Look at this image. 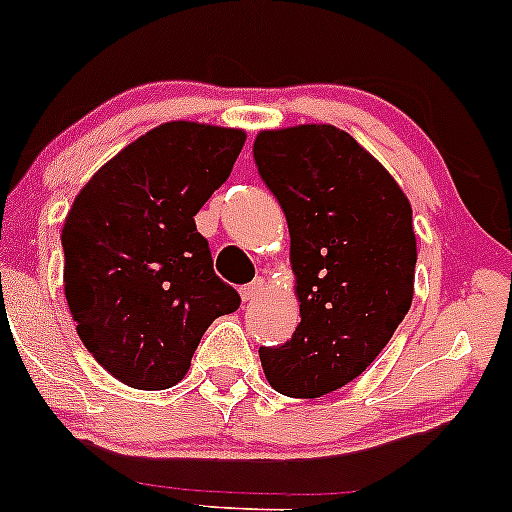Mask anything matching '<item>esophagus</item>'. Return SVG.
<instances>
[{
    "label": "esophagus",
    "instance_id": "esophagus-1",
    "mask_svg": "<svg viewBox=\"0 0 512 512\" xmlns=\"http://www.w3.org/2000/svg\"><path fill=\"white\" fill-rule=\"evenodd\" d=\"M262 291H265V279H260V277H257L255 282L240 286V296H243V301H255Z\"/></svg>",
    "mask_w": 512,
    "mask_h": 512
}]
</instances>
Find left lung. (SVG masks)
<instances>
[{"label": "left lung", "instance_id": "left-lung-1", "mask_svg": "<svg viewBox=\"0 0 512 512\" xmlns=\"http://www.w3.org/2000/svg\"><path fill=\"white\" fill-rule=\"evenodd\" d=\"M257 172L291 235L301 323L260 347L272 389L318 398L379 357L413 301V211L396 179L350 133L328 123L262 131Z\"/></svg>", "mask_w": 512, "mask_h": 512}]
</instances>
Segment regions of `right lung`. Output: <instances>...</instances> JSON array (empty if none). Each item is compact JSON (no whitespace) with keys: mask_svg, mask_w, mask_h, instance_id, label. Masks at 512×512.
<instances>
[{"mask_svg":"<svg viewBox=\"0 0 512 512\" xmlns=\"http://www.w3.org/2000/svg\"><path fill=\"white\" fill-rule=\"evenodd\" d=\"M243 145L238 128L162 123L111 157L67 213L65 299L77 335L133 389L182 381L206 328L238 311L194 216Z\"/></svg>","mask_w":512,"mask_h":512,"instance_id":"obj_1","label":"right lung"}]
</instances>
